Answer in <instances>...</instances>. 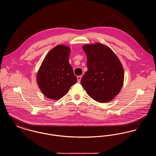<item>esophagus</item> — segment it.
Wrapping results in <instances>:
<instances>
[{
    "label": "esophagus",
    "instance_id": "34e87169",
    "mask_svg": "<svg viewBox=\"0 0 156 156\" xmlns=\"http://www.w3.org/2000/svg\"><path fill=\"white\" fill-rule=\"evenodd\" d=\"M81 78V75H79V76H77V80H78V83H80V82Z\"/></svg>",
    "mask_w": 156,
    "mask_h": 156
}]
</instances>
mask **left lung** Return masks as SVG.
Listing matches in <instances>:
<instances>
[{
  "instance_id": "left-lung-1",
  "label": "left lung",
  "mask_w": 156,
  "mask_h": 156,
  "mask_svg": "<svg viewBox=\"0 0 156 156\" xmlns=\"http://www.w3.org/2000/svg\"><path fill=\"white\" fill-rule=\"evenodd\" d=\"M88 71L82 78V87L89 97L100 103L111 101L122 88L124 69L117 55L100 43L84 45Z\"/></svg>"
}]
</instances>
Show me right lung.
Masks as SVG:
<instances>
[{
    "instance_id": "right-lung-1",
    "label": "right lung",
    "mask_w": 156,
    "mask_h": 156,
    "mask_svg": "<svg viewBox=\"0 0 156 156\" xmlns=\"http://www.w3.org/2000/svg\"><path fill=\"white\" fill-rule=\"evenodd\" d=\"M70 50L65 45L55 46L48 52L38 71V86L47 98L59 99L77 82L69 63Z\"/></svg>"
}]
</instances>
